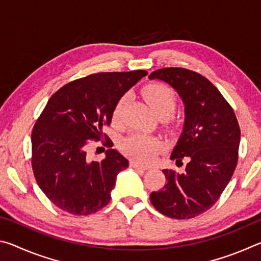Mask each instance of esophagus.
<instances>
[{
	"instance_id": "34e87169",
	"label": "esophagus",
	"mask_w": 261,
	"mask_h": 261,
	"mask_svg": "<svg viewBox=\"0 0 261 261\" xmlns=\"http://www.w3.org/2000/svg\"><path fill=\"white\" fill-rule=\"evenodd\" d=\"M131 167L135 168V169H137V170H147L148 169V167L143 166V165H139V163L136 162V161H132L131 162Z\"/></svg>"
}]
</instances>
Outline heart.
<instances>
[{
  "mask_svg": "<svg viewBox=\"0 0 261 261\" xmlns=\"http://www.w3.org/2000/svg\"><path fill=\"white\" fill-rule=\"evenodd\" d=\"M143 95L158 116H170L177 103L174 90L165 84H149L143 90ZM125 98L118 100L113 112L114 122H120L124 112ZM121 148L126 155L139 162H151L162 149V143L156 137L134 132L122 140Z\"/></svg>",
  "mask_w": 261,
  "mask_h": 261,
  "instance_id": "obj_1",
  "label": "heart"
}]
</instances>
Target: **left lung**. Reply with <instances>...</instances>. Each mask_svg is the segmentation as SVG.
Returning <instances> with one entry per match:
<instances>
[{
	"label": "left lung",
	"instance_id": "8db88e82",
	"mask_svg": "<svg viewBox=\"0 0 261 261\" xmlns=\"http://www.w3.org/2000/svg\"><path fill=\"white\" fill-rule=\"evenodd\" d=\"M159 79L177 92L184 103L183 131L171 152L183 173L163 169L165 188L152 192L155 208L171 219H191L208 211L223 192L238 161L241 130L231 106L208 79L183 68H163Z\"/></svg>",
	"mask_w": 261,
	"mask_h": 261
}]
</instances>
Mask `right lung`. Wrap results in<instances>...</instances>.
Listing matches in <instances>:
<instances>
[{"mask_svg": "<svg viewBox=\"0 0 261 261\" xmlns=\"http://www.w3.org/2000/svg\"><path fill=\"white\" fill-rule=\"evenodd\" d=\"M147 74L145 70L101 72L68 83L48 100L32 131V169L39 188L62 211L93 214L108 204L120 171L129 161L103 134L123 94ZM110 147L102 162L88 161L87 140Z\"/></svg>", "mask_w": 261, "mask_h": 261, "instance_id": "obj_1", "label": "right lung"}]
</instances>
